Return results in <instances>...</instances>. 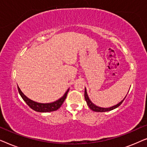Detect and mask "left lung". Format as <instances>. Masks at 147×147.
<instances>
[{
  "label": "left lung",
  "mask_w": 147,
  "mask_h": 147,
  "mask_svg": "<svg viewBox=\"0 0 147 147\" xmlns=\"http://www.w3.org/2000/svg\"><path fill=\"white\" fill-rule=\"evenodd\" d=\"M129 92V91H128ZM128 94V93H127ZM127 94H126L125 97L124 98V99L121 100L119 103H118L117 104H116V105H114L113 106H111V107H109V108H102V107H99V106H97L96 105H95L94 103H92L91 100H90L89 97H88V93H87V90H86V88H85V92H84V97H85V100L86 101V103H87V105L88 106V107H89L90 109L92 110H93L94 112H108V111H110V110H112L114 109H115V108H118V106H119L120 104H121L123 101L125 99V98L126 97V96H127Z\"/></svg>",
  "instance_id": "8db88e82"
}]
</instances>
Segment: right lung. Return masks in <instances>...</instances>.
Here are the masks:
<instances>
[{
	"label": "right lung",
	"instance_id": "right-lung-1",
	"mask_svg": "<svg viewBox=\"0 0 147 147\" xmlns=\"http://www.w3.org/2000/svg\"><path fill=\"white\" fill-rule=\"evenodd\" d=\"M18 90H19V94L23 98L24 101H25L28 106H29L31 109L35 110L36 112H53L55 111L57 109L61 107L62 104L63 103L64 100H65L66 97H67V93L69 92V88L68 89L65 94H63V96H62L56 100L55 102H51V103H39V102H35L33 100H31L29 98H28L25 94H24L22 91L20 89L19 86H18Z\"/></svg>",
	"mask_w": 147,
	"mask_h": 147
}]
</instances>
